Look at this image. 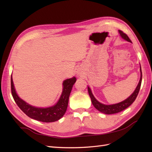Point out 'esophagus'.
Here are the masks:
<instances>
[{
    "label": "esophagus",
    "mask_w": 152,
    "mask_h": 152,
    "mask_svg": "<svg viewBox=\"0 0 152 152\" xmlns=\"http://www.w3.org/2000/svg\"><path fill=\"white\" fill-rule=\"evenodd\" d=\"M77 74H78V76H82V72H81V70H78V71H77Z\"/></svg>",
    "instance_id": "1"
}]
</instances>
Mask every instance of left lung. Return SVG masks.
<instances>
[{
	"mask_svg": "<svg viewBox=\"0 0 152 152\" xmlns=\"http://www.w3.org/2000/svg\"><path fill=\"white\" fill-rule=\"evenodd\" d=\"M119 34H120L121 37L123 39L125 40L126 41L129 42H132L131 40L129 39V38L126 34L124 33L121 31H118ZM140 78L139 80V82H138V85L137 86L136 89L134 91V92L132 93V94L129 96L128 98L126 99L124 101H123L120 102L116 103V104H102V103L98 101L97 100L93 95L91 89H90L89 86H88V93L90 96V98L91 100V102L93 105L94 106V107L98 110L99 112H101L103 114H116V113L120 112L123 110H124L125 109L128 108L129 106L133 104V102L135 101L137 96L138 94V92L140 91V86H141V82H142V70H141V66H140Z\"/></svg>",
	"mask_w": 152,
	"mask_h": 152,
	"instance_id": "8db88e82",
	"label": "left lung"
}]
</instances>
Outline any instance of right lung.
Returning a JSON list of instances; mask_svg holds the SVG:
<instances>
[{"instance_id":"1","label":"right lung","mask_w":152,"mask_h":152,"mask_svg":"<svg viewBox=\"0 0 152 152\" xmlns=\"http://www.w3.org/2000/svg\"><path fill=\"white\" fill-rule=\"evenodd\" d=\"M76 81V77L64 80L63 82V91L58 101L53 106L46 108L32 106L19 97L15 91L12 75L11 76L12 94L19 108L29 118L45 123L54 122L59 120L65 114L70 92Z\"/></svg>"}]
</instances>
